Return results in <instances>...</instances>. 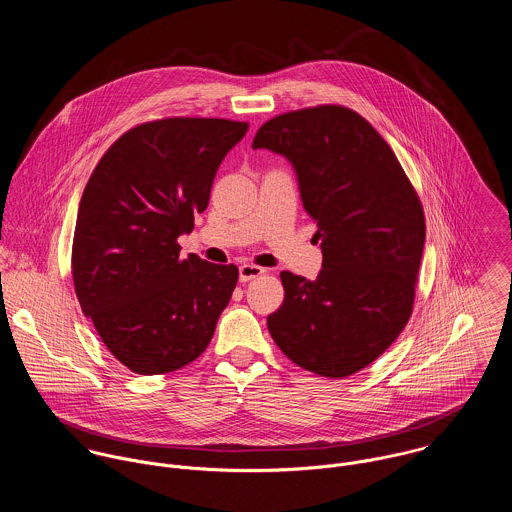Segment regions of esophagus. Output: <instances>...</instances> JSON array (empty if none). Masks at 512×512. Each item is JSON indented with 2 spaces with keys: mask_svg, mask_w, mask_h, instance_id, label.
Returning a JSON list of instances; mask_svg holds the SVG:
<instances>
[{
  "mask_svg": "<svg viewBox=\"0 0 512 512\" xmlns=\"http://www.w3.org/2000/svg\"><path fill=\"white\" fill-rule=\"evenodd\" d=\"M266 270L262 266H256V264H242L238 268V274H240V282H250L258 276H262Z\"/></svg>",
  "mask_w": 512,
  "mask_h": 512,
  "instance_id": "obj_1",
  "label": "esophagus"
}]
</instances>
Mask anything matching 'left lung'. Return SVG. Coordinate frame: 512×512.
Returning a JSON list of instances; mask_svg holds the SVG:
<instances>
[{"mask_svg":"<svg viewBox=\"0 0 512 512\" xmlns=\"http://www.w3.org/2000/svg\"><path fill=\"white\" fill-rule=\"evenodd\" d=\"M252 147L286 155L317 220V280L282 272L284 303L268 329L295 365L343 378L374 363L406 327L426 240L422 201L396 153L339 104L274 116Z\"/></svg>","mask_w":512,"mask_h":512,"instance_id":"obj_1","label":"left lung"}]
</instances>
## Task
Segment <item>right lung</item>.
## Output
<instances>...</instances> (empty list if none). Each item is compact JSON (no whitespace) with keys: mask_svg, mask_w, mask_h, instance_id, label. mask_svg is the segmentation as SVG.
<instances>
[{"mask_svg":"<svg viewBox=\"0 0 512 512\" xmlns=\"http://www.w3.org/2000/svg\"><path fill=\"white\" fill-rule=\"evenodd\" d=\"M248 132L224 118H161L124 132L94 167L74 226V292L108 351L167 374L209 347L238 282L234 264L179 256L220 161Z\"/></svg>","mask_w":512,"mask_h":512,"instance_id":"right-lung-1","label":"right lung"}]
</instances>
